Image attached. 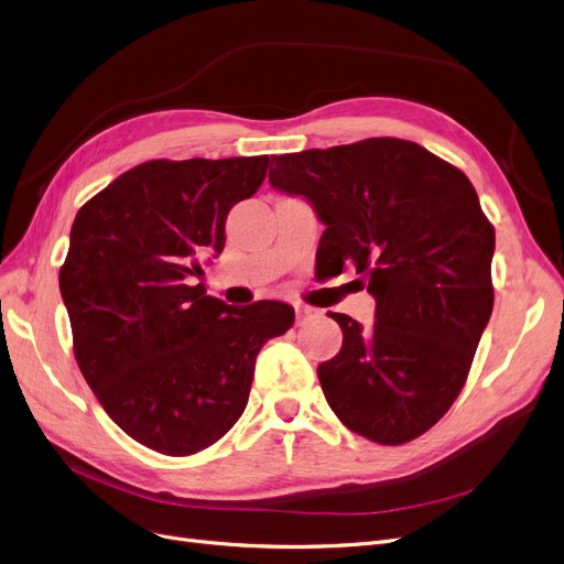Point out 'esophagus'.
<instances>
[{
	"label": "esophagus",
	"mask_w": 564,
	"mask_h": 564,
	"mask_svg": "<svg viewBox=\"0 0 564 564\" xmlns=\"http://www.w3.org/2000/svg\"><path fill=\"white\" fill-rule=\"evenodd\" d=\"M318 316H321L318 308L306 306V304H295V321H297V325H304L306 321L318 318Z\"/></svg>",
	"instance_id": "1"
}]
</instances>
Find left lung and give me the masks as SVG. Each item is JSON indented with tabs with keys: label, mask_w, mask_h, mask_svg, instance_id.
<instances>
[{
	"label": "left lung",
	"mask_w": 564,
	"mask_h": 564,
	"mask_svg": "<svg viewBox=\"0 0 564 564\" xmlns=\"http://www.w3.org/2000/svg\"><path fill=\"white\" fill-rule=\"evenodd\" d=\"M269 183L304 197L325 225L323 276L356 264L373 325L329 314L341 350L318 365L329 409L367 440L427 432L460 394L492 314L495 229L469 178L423 145L379 137L274 155Z\"/></svg>",
	"instance_id": "left-lung-1"
}]
</instances>
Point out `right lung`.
Segmentation results:
<instances>
[{"label": "right lung", "mask_w": 564, "mask_h": 564, "mask_svg": "<svg viewBox=\"0 0 564 564\" xmlns=\"http://www.w3.org/2000/svg\"><path fill=\"white\" fill-rule=\"evenodd\" d=\"M267 166V155L143 162L72 225L59 293L76 362L111 421L158 453L216 444L246 409L260 348L293 327L283 302L229 306L191 285Z\"/></svg>", "instance_id": "obj_1"}]
</instances>
